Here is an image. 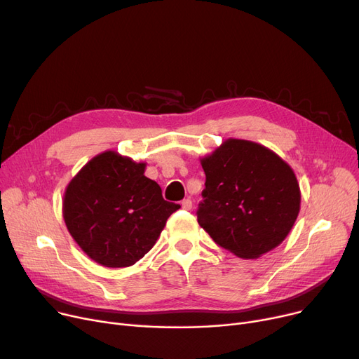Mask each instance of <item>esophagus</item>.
Returning a JSON list of instances; mask_svg holds the SVG:
<instances>
[{"instance_id": "34e87169", "label": "esophagus", "mask_w": 359, "mask_h": 359, "mask_svg": "<svg viewBox=\"0 0 359 359\" xmlns=\"http://www.w3.org/2000/svg\"><path fill=\"white\" fill-rule=\"evenodd\" d=\"M182 208L186 211H191L192 210V201L191 199H183L182 201Z\"/></svg>"}]
</instances>
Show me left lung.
<instances>
[{
	"mask_svg": "<svg viewBox=\"0 0 359 359\" xmlns=\"http://www.w3.org/2000/svg\"><path fill=\"white\" fill-rule=\"evenodd\" d=\"M206 176L198 222L241 259H257L290 234L301 192L294 170L272 149L229 138L201 158Z\"/></svg>",
	"mask_w": 359,
	"mask_h": 359,
	"instance_id": "left-lung-1",
	"label": "left lung"
}]
</instances>
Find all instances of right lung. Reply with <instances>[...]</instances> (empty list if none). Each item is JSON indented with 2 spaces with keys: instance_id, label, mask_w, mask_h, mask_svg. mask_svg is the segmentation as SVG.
<instances>
[{
  "instance_id": "1",
  "label": "right lung",
  "mask_w": 359,
  "mask_h": 359,
  "mask_svg": "<svg viewBox=\"0 0 359 359\" xmlns=\"http://www.w3.org/2000/svg\"><path fill=\"white\" fill-rule=\"evenodd\" d=\"M145 163L116 151L93 157L68 183L62 215L81 250L106 268H126L148 253L180 205L163 199Z\"/></svg>"
}]
</instances>
